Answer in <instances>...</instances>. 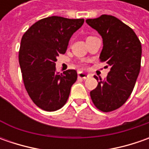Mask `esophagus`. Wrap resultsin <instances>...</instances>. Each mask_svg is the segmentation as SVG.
Returning a JSON list of instances; mask_svg holds the SVG:
<instances>
[{
    "label": "esophagus",
    "mask_w": 149,
    "mask_h": 149,
    "mask_svg": "<svg viewBox=\"0 0 149 149\" xmlns=\"http://www.w3.org/2000/svg\"><path fill=\"white\" fill-rule=\"evenodd\" d=\"M89 77V75L88 74H86V73H84V72L82 71H79L78 73V78L79 79H88Z\"/></svg>",
    "instance_id": "obj_1"
}]
</instances>
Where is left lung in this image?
<instances>
[{
    "instance_id": "left-lung-1",
    "label": "left lung",
    "mask_w": 149,
    "mask_h": 149,
    "mask_svg": "<svg viewBox=\"0 0 149 149\" xmlns=\"http://www.w3.org/2000/svg\"><path fill=\"white\" fill-rule=\"evenodd\" d=\"M86 23L97 31L103 39L100 59L110 66L104 80L90 91V97L97 109L110 112L118 109L133 92L141 67L142 46L134 31L118 18L102 15Z\"/></svg>"
}]
</instances>
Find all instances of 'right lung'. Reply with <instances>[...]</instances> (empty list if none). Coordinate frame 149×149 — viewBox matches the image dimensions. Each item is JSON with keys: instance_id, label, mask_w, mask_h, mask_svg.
<instances>
[{"instance_id": "obj_1", "label": "right lung", "mask_w": 149, "mask_h": 149, "mask_svg": "<svg viewBox=\"0 0 149 149\" xmlns=\"http://www.w3.org/2000/svg\"><path fill=\"white\" fill-rule=\"evenodd\" d=\"M84 19L50 16L38 20L24 34L19 63L26 91L32 101L45 111H55L65 104L77 72L60 74L55 62L65 54L72 35L83 26Z\"/></svg>"}]
</instances>
